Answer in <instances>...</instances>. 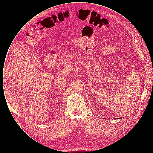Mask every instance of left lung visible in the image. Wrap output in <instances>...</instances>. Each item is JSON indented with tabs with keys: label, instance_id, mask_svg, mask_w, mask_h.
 <instances>
[{
	"label": "left lung",
	"instance_id": "1",
	"mask_svg": "<svg viewBox=\"0 0 153 153\" xmlns=\"http://www.w3.org/2000/svg\"><path fill=\"white\" fill-rule=\"evenodd\" d=\"M120 118H121V117H120Z\"/></svg>",
	"mask_w": 153,
	"mask_h": 153
}]
</instances>
